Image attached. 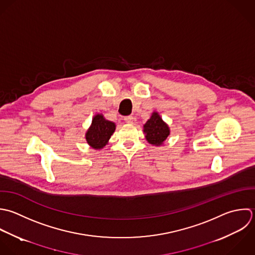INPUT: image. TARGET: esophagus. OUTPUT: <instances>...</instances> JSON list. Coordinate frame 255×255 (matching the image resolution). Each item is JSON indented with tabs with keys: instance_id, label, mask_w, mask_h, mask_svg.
<instances>
[{
	"instance_id": "34e87169",
	"label": "esophagus",
	"mask_w": 255,
	"mask_h": 255,
	"mask_svg": "<svg viewBox=\"0 0 255 255\" xmlns=\"http://www.w3.org/2000/svg\"><path fill=\"white\" fill-rule=\"evenodd\" d=\"M133 120H134L133 116H126V117H124V121H125L126 123H128V124H132V123H133Z\"/></svg>"
}]
</instances>
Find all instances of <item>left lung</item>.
I'll list each match as a JSON object with an SVG mask.
<instances>
[{
  "label": "left lung",
  "mask_w": 255,
  "mask_h": 255,
  "mask_svg": "<svg viewBox=\"0 0 255 255\" xmlns=\"http://www.w3.org/2000/svg\"><path fill=\"white\" fill-rule=\"evenodd\" d=\"M143 132L148 143L153 146H162L170 135V128L160 114L154 111L148 121L143 125Z\"/></svg>",
  "instance_id": "8db88e82"
}]
</instances>
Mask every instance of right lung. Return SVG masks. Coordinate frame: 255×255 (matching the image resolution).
Listing matches in <instances>:
<instances>
[{
    "label": "right lung",
    "mask_w": 255,
    "mask_h": 255,
    "mask_svg": "<svg viewBox=\"0 0 255 255\" xmlns=\"http://www.w3.org/2000/svg\"><path fill=\"white\" fill-rule=\"evenodd\" d=\"M116 125L114 122L105 119L103 114L98 113L93 116L91 125L85 133V139L87 144L95 149H103L114 133Z\"/></svg>",
    "instance_id": "right-lung-1"
}]
</instances>
